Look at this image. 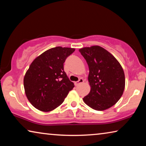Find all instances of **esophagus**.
<instances>
[{
  "label": "esophagus",
  "instance_id": "34e87169",
  "mask_svg": "<svg viewBox=\"0 0 146 146\" xmlns=\"http://www.w3.org/2000/svg\"><path fill=\"white\" fill-rule=\"evenodd\" d=\"M83 82H84L83 78H80L78 80V81H77V82H75V86H78V85L80 84H82V83H83Z\"/></svg>",
  "mask_w": 146,
  "mask_h": 146
}]
</instances>
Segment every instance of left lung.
Here are the masks:
<instances>
[{
    "label": "left lung",
    "mask_w": 146,
    "mask_h": 146,
    "mask_svg": "<svg viewBox=\"0 0 146 146\" xmlns=\"http://www.w3.org/2000/svg\"><path fill=\"white\" fill-rule=\"evenodd\" d=\"M87 62L90 92L83 98L93 110L103 111L112 107L122 97L125 75L118 61L109 51L98 46L79 49Z\"/></svg>",
    "instance_id": "left-lung-1"
}]
</instances>
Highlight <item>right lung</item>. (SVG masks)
Returning <instances> with one entry per match:
<instances>
[{"label": "right lung", "instance_id": "1", "mask_svg": "<svg viewBox=\"0 0 146 146\" xmlns=\"http://www.w3.org/2000/svg\"><path fill=\"white\" fill-rule=\"evenodd\" d=\"M75 50L55 47L32 62L24 76V87L27 98L35 108L44 112L55 110L74 88L64 71V63Z\"/></svg>", "mask_w": 146, "mask_h": 146}]
</instances>
